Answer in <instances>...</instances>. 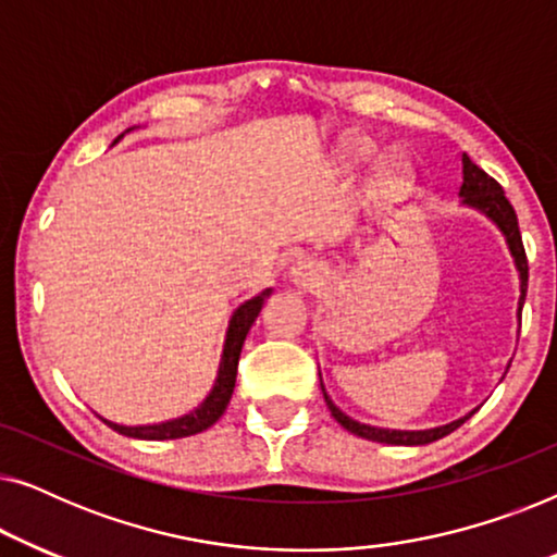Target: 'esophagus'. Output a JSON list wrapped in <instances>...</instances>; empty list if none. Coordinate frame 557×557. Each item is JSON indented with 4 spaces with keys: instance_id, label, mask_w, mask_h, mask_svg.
Wrapping results in <instances>:
<instances>
[{
    "instance_id": "34e87169",
    "label": "esophagus",
    "mask_w": 557,
    "mask_h": 557,
    "mask_svg": "<svg viewBox=\"0 0 557 557\" xmlns=\"http://www.w3.org/2000/svg\"><path fill=\"white\" fill-rule=\"evenodd\" d=\"M292 276H294V281L296 284H301V286H314V281L319 278V273H317V269H314V263H309V261H299L292 269Z\"/></svg>"
}]
</instances>
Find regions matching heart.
I'll use <instances>...</instances> for the list:
<instances>
[{"mask_svg":"<svg viewBox=\"0 0 557 557\" xmlns=\"http://www.w3.org/2000/svg\"><path fill=\"white\" fill-rule=\"evenodd\" d=\"M362 151H364V147H362Z\"/></svg>","mask_w":557,"mask_h":557,"instance_id":"obj_1","label":"heart"}]
</instances>
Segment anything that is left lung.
Returning <instances> with one entry per match:
<instances>
[{
  "label": "left lung",
  "instance_id": "1",
  "mask_svg": "<svg viewBox=\"0 0 557 557\" xmlns=\"http://www.w3.org/2000/svg\"><path fill=\"white\" fill-rule=\"evenodd\" d=\"M461 164H463V182H461V189H459L461 202L469 205V208L479 210V212H484V215L499 227L502 235H505L507 246H509V253H512V258H515L517 271H520V307H517V317H522L524 294H528V256H524L522 235H520V225H517L515 208L509 205V200L505 197V189H502L499 182L490 177V174H486L482 166H476L467 154L461 157ZM322 393H324L326 408L332 410L334 421H337L342 429H347L349 433H355V436H360V438L377 441V444H393V446L431 444V441H438V438L448 436V433L459 429V425L467 421V418H471V413H474V410H471L469 416L459 418V421H451L446 425H438V429H425V431L375 429V425L360 423V421H355V418H349L347 413H342V410L332 403L330 395H326L324 385H322Z\"/></svg>",
  "mask_w": 557,
  "mask_h": 557
}]
</instances>
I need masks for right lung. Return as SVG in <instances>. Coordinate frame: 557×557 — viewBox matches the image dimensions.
Instances as JSON below:
<instances>
[{"label":"right lung","instance_id":"obj_1","mask_svg":"<svg viewBox=\"0 0 557 557\" xmlns=\"http://www.w3.org/2000/svg\"><path fill=\"white\" fill-rule=\"evenodd\" d=\"M119 139H121V136H119ZM116 141H113V144H116ZM269 294H271V288H265V292L253 296V299H248L246 304H240V307L233 311L231 324H227L225 347H223V357H220V370H218L215 385H212L208 398H205L195 410H189V413L182 416V418H172V421L151 423V425H121V423L106 421V418H101V416H98V418H101V421L109 425V429L121 433V436L141 438V441L187 438V436H195V433L208 431L210 425L225 413L227 403H231V395H233V387H235V375H238V360H240L243 342H246V334L250 330V324L256 322L258 311H261L265 296H269Z\"/></svg>","mask_w":557,"mask_h":557}]
</instances>
